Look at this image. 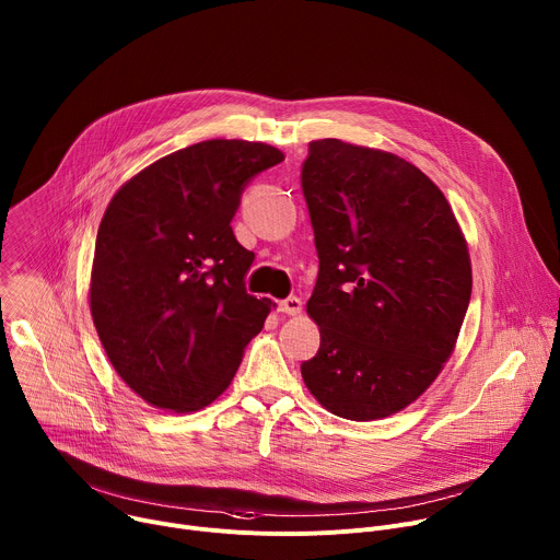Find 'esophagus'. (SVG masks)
Instances as JSON below:
<instances>
[{
    "label": "esophagus",
    "mask_w": 560,
    "mask_h": 560,
    "mask_svg": "<svg viewBox=\"0 0 560 560\" xmlns=\"http://www.w3.org/2000/svg\"><path fill=\"white\" fill-rule=\"evenodd\" d=\"M280 312L287 316H298L302 312V300L295 295H289L287 300L280 302Z\"/></svg>",
    "instance_id": "1"
}]
</instances>
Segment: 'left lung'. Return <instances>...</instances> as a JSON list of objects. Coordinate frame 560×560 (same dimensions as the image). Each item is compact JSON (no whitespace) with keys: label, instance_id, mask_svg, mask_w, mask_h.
<instances>
[{"label":"left lung","instance_id":"left-lung-1","mask_svg":"<svg viewBox=\"0 0 560 560\" xmlns=\"http://www.w3.org/2000/svg\"><path fill=\"white\" fill-rule=\"evenodd\" d=\"M302 194L320 260L306 302L320 349L302 381L340 418L398 413L456 347L471 298L463 229L418 166L334 138L308 144Z\"/></svg>","mask_w":560,"mask_h":560}]
</instances>
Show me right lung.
Segmentation results:
<instances>
[{
  "mask_svg": "<svg viewBox=\"0 0 560 560\" xmlns=\"http://www.w3.org/2000/svg\"><path fill=\"white\" fill-rule=\"evenodd\" d=\"M284 153L207 140L124 182L97 229L89 304L100 342L142 400L189 413L233 381L276 306L244 289L254 254L231 220L246 182Z\"/></svg>",
  "mask_w": 560,
  "mask_h": 560,
  "instance_id": "obj_1",
  "label": "right lung"
}]
</instances>
